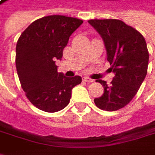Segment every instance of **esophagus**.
Returning a JSON list of instances; mask_svg holds the SVG:
<instances>
[{"label": "esophagus", "instance_id": "1", "mask_svg": "<svg viewBox=\"0 0 155 155\" xmlns=\"http://www.w3.org/2000/svg\"><path fill=\"white\" fill-rule=\"evenodd\" d=\"M83 81H86V82H88V83H92L94 81L93 79H91V78H89V77H84L83 78Z\"/></svg>", "mask_w": 155, "mask_h": 155}]
</instances>
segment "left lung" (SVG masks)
<instances>
[{
    "label": "left lung",
    "mask_w": 155,
    "mask_h": 155,
    "mask_svg": "<svg viewBox=\"0 0 155 155\" xmlns=\"http://www.w3.org/2000/svg\"><path fill=\"white\" fill-rule=\"evenodd\" d=\"M88 23L103 38L110 71V85L97 80L104 94L94 99L99 109L114 111L130 102L147 75L149 54L143 36L119 19H91Z\"/></svg>",
    "instance_id": "1"
}]
</instances>
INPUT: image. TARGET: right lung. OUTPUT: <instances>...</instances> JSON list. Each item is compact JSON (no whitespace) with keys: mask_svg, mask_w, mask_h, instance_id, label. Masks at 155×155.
<instances>
[{"mask_svg":"<svg viewBox=\"0 0 155 155\" xmlns=\"http://www.w3.org/2000/svg\"><path fill=\"white\" fill-rule=\"evenodd\" d=\"M83 20L51 15L35 20L21 33L16 45L15 63L21 87L37 108L56 112L67 106L73 87L81 77L68 78L57 72L69 37Z\"/></svg>","mask_w":155,"mask_h":155,"instance_id":"right-lung-1","label":"right lung"}]
</instances>
